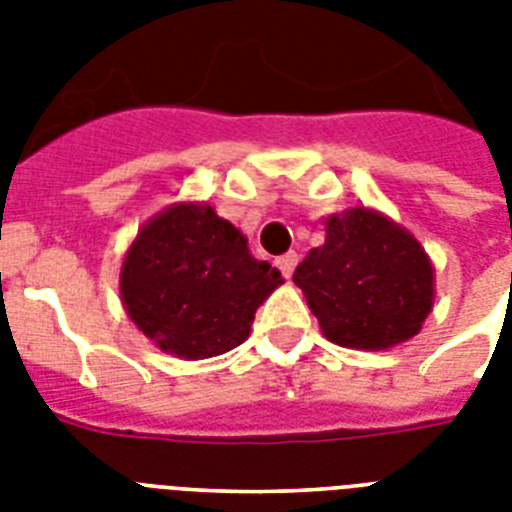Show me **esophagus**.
<instances>
[{"label":"esophagus","mask_w":512,"mask_h":512,"mask_svg":"<svg viewBox=\"0 0 512 512\" xmlns=\"http://www.w3.org/2000/svg\"><path fill=\"white\" fill-rule=\"evenodd\" d=\"M300 263V255H297V252H287V255H281L279 260H276V265H279V271L284 273V276H292V273H295V265Z\"/></svg>","instance_id":"obj_1"}]
</instances>
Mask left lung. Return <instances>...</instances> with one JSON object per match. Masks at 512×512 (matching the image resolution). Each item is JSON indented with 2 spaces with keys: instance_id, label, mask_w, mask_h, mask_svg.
I'll use <instances>...</instances> for the list:
<instances>
[{
  "instance_id": "left-lung-1",
  "label": "left lung",
  "mask_w": 512,
  "mask_h": 512,
  "mask_svg": "<svg viewBox=\"0 0 512 512\" xmlns=\"http://www.w3.org/2000/svg\"><path fill=\"white\" fill-rule=\"evenodd\" d=\"M327 340L385 350L422 329L433 311V265L390 217L350 207L327 217V239L292 276Z\"/></svg>"
}]
</instances>
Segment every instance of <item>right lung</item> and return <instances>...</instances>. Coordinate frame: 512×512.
Instances as JSON below:
<instances>
[{"mask_svg": "<svg viewBox=\"0 0 512 512\" xmlns=\"http://www.w3.org/2000/svg\"><path fill=\"white\" fill-rule=\"evenodd\" d=\"M279 284L281 273L249 255L244 233L204 201H180L151 217L119 276L135 327L188 361L247 340L255 311Z\"/></svg>", "mask_w": 512, "mask_h": 512, "instance_id": "add662e5", "label": "right lung"}]
</instances>
